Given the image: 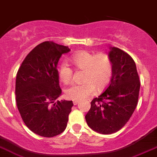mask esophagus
<instances>
[{
  "instance_id": "obj_1",
  "label": "esophagus",
  "mask_w": 157,
  "mask_h": 157,
  "mask_svg": "<svg viewBox=\"0 0 157 157\" xmlns=\"http://www.w3.org/2000/svg\"><path fill=\"white\" fill-rule=\"evenodd\" d=\"M78 103V101H74V102H73V104H74L75 105H77Z\"/></svg>"
}]
</instances>
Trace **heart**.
I'll list each match as a JSON object with an SVG mask.
<instances>
[{
  "label": "heart",
  "instance_id": "heart-1",
  "mask_svg": "<svg viewBox=\"0 0 157 157\" xmlns=\"http://www.w3.org/2000/svg\"><path fill=\"white\" fill-rule=\"evenodd\" d=\"M75 66L80 70H84L82 84H73L65 90L67 98L75 101H81L89 98L95 92L105 89L112 78L113 64L109 56L106 54L95 55L91 52H77L71 57ZM73 71L70 65L64 62L59 70V78L63 83L71 82Z\"/></svg>",
  "mask_w": 157,
  "mask_h": 157
}]
</instances>
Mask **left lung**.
<instances>
[{
  "mask_svg": "<svg viewBox=\"0 0 157 157\" xmlns=\"http://www.w3.org/2000/svg\"><path fill=\"white\" fill-rule=\"evenodd\" d=\"M113 64L109 86L91 102L86 116L88 126L101 134L116 132L126 125L137 105L140 82L133 59L126 52L110 47Z\"/></svg>",
  "mask_w": 157,
  "mask_h": 157,
  "instance_id": "obj_1",
  "label": "left lung"
}]
</instances>
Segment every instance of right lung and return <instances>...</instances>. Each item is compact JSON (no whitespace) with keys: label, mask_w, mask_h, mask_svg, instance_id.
Segmentation results:
<instances>
[{"label":"right lung","mask_w":157,"mask_h":157,"mask_svg":"<svg viewBox=\"0 0 157 157\" xmlns=\"http://www.w3.org/2000/svg\"><path fill=\"white\" fill-rule=\"evenodd\" d=\"M68 47L53 41L37 45L26 56L16 77V102L27 127L34 133L53 137L67 126L72 101H56L62 94L57 65Z\"/></svg>","instance_id":"obj_1"}]
</instances>
